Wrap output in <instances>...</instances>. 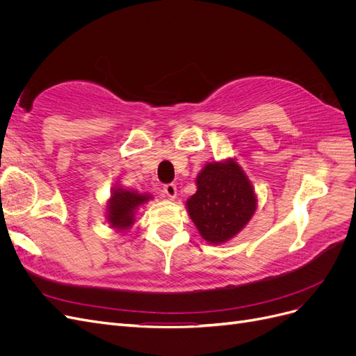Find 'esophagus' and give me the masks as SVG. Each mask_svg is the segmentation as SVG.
I'll return each instance as SVG.
<instances>
[{
	"label": "esophagus",
	"mask_w": 356,
	"mask_h": 356,
	"mask_svg": "<svg viewBox=\"0 0 356 356\" xmlns=\"http://www.w3.org/2000/svg\"><path fill=\"white\" fill-rule=\"evenodd\" d=\"M163 193L169 199H175L177 197V186L175 184H166L163 187Z\"/></svg>",
	"instance_id": "1"
}]
</instances>
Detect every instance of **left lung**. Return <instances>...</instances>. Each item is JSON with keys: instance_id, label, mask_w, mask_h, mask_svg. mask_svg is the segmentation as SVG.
I'll return each instance as SVG.
<instances>
[{"instance_id": "obj_1", "label": "left lung", "mask_w": 356, "mask_h": 356, "mask_svg": "<svg viewBox=\"0 0 356 356\" xmlns=\"http://www.w3.org/2000/svg\"><path fill=\"white\" fill-rule=\"evenodd\" d=\"M196 184L197 191L187 200L190 218L207 242L218 245L230 241L257 208L250 179L236 161L225 160L204 166Z\"/></svg>"}]
</instances>
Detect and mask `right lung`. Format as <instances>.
Returning a JSON list of instances; mask_svg holds the SVG:
<instances>
[{"mask_svg":"<svg viewBox=\"0 0 356 356\" xmlns=\"http://www.w3.org/2000/svg\"><path fill=\"white\" fill-rule=\"evenodd\" d=\"M149 199H152L149 195H139L132 190L115 187L111 199L106 203V220L111 227L126 230L135 222V211Z\"/></svg>","mask_w":356,"mask_h":356,"instance_id":"obj_1","label":"right lung"}]
</instances>
